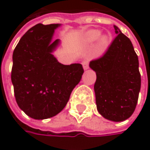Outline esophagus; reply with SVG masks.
Wrapping results in <instances>:
<instances>
[{
    "mask_svg": "<svg viewBox=\"0 0 150 150\" xmlns=\"http://www.w3.org/2000/svg\"><path fill=\"white\" fill-rule=\"evenodd\" d=\"M82 66H83V69H88V61L85 60L82 62Z\"/></svg>",
    "mask_w": 150,
    "mask_h": 150,
    "instance_id": "esophagus-1",
    "label": "esophagus"
}]
</instances>
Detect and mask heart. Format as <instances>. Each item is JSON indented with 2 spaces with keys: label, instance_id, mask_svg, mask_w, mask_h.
Masks as SVG:
<instances>
[{
  "label": "heart",
  "instance_id": "obj_1",
  "mask_svg": "<svg viewBox=\"0 0 150 150\" xmlns=\"http://www.w3.org/2000/svg\"><path fill=\"white\" fill-rule=\"evenodd\" d=\"M99 35H100V32H99V31H97V30H93V31L88 32V33L86 35L85 39H86V41H87L88 42H95L96 40H97V38L99 37ZM108 41V37H107L106 35L102 36L101 39H100V45L102 46V47H104V46L107 45Z\"/></svg>",
  "mask_w": 150,
  "mask_h": 150
}]
</instances>
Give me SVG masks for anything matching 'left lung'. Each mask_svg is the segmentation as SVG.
Wrapping results in <instances>:
<instances>
[{
    "instance_id": "8db88e82",
    "label": "left lung",
    "mask_w": 150,
    "mask_h": 150,
    "mask_svg": "<svg viewBox=\"0 0 150 150\" xmlns=\"http://www.w3.org/2000/svg\"><path fill=\"white\" fill-rule=\"evenodd\" d=\"M117 35L105 54L93 60L98 112L108 120L122 122L134 113L141 89L138 56L131 41L114 26Z\"/></svg>"
}]
</instances>
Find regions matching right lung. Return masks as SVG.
<instances>
[{
	"label": "right lung",
	"mask_w": 150,
	"mask_h": 150,
	"mask_svg": "<svg viewBox=\"0 0 150 150\" xmlns=\"http://www.w3.org/2000/svg\"><path fill=\"white\" fill-rule=\"evenodd\" d=\"M59 26L36 24L21 38L13 53L11 81L15 100L33 119L59 114L84 72L81 64L63 65L52 54L60 42L52 41Z\"/></svg>",
	"instance_id": "1"
}]
</instances>
